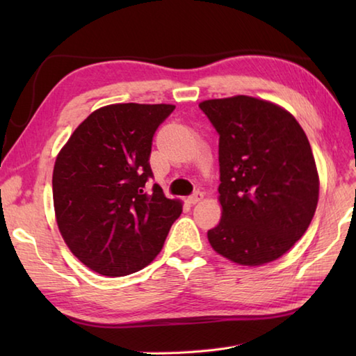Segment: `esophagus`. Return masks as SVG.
<instances>
[{"mask_svg":"<svg viewBox=\"0 0 356 356\" xmlns=\"http://www.w3.org/2000/svg\"><path fill=\"white\" fill-rule=\"evenodd\" d=\"M202 199H203V193L195 191L193 195H190V197H188V202H190L191 205H195V203H199Z\"/></svg>","mask_w":356,"mask_h":356,"instance_id":"obj_1","label":"esophagus"}]
</instances>
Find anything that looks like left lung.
Wrapping results in <instances>:
<instances>
[{"instance_id": "obj_1", "label": "left lung", "mask_w": 356, "mask_h": 356, "mask_svg": "<svg viewBox=\"0 0 356 356\" xmlns=\"http://www.w3.org/2000/svg\"><path fill=\"white\" fill-rule=\"evenodd\" d=\"M220 136L222 218L208 231L217 254L241 266L284 255L311 225L320 194L311 143L289 111L237 95L199 104Z\"/></svg>"}]
</instances>
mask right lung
I'll return each instance as SVG.
<instances>
[{"label":"right lung","mask_w":356,"mask_h":356,"mask_svg":"<svg viewBox=\"0 0 356 356\" xmlns=\"http://www.w3.org/2000/svg\"><path fill=\"white\" fill-rule=\"evenodd\" d=\"M171 104H111L95 110L67 140L53 168V207L72 254L107 277L138 272L162 251L182 202L159 185L143 191L154 131Z\"/></svg>","instance_id":"right-lung-1"}]
</instances>
